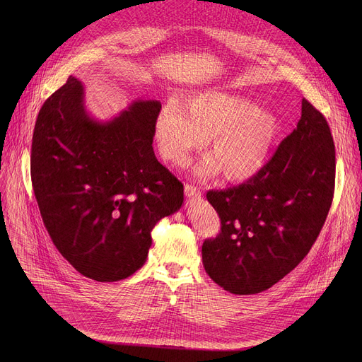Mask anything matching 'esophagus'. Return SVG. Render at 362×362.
Here are the masks:
<instances>
[{"mask_svg":"<svg viewBox=\"0 0 362 362\" xmlns=\"http://www.w3.org/2000/svg\"><path fill=\"white\" fill-rule=\"evenodd\" d=\"M201 194H202V192H201L199 187H197V186H194V185H189V183L185 185V195H186L187 198H199Z\"/></svg>","mask_w":362,"mask_h":362,"instance_id":"obj_1","label":"esophagus"}]
</instances>
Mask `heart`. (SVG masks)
<instances>
[{"instance_id": "b5f03b06", "label": "heart", "mask_w": 362, "mask_h": 362, "mask_svg": "<svg viewBox=\"0 0 362 362\" xmlns=\"http://www.w3.org/2000/svg\"><path fill=\"white\" fill-rule=\"evenodd\" d=\"M279 133L272 112L259 110L238 93L206 90L189 100L187 108L167 101L156 120V139L164 160L186 165L194 151L211 138L210 152L197 171L213 177L223 170L226 180L242 183L254 179L267 164Z\"/></svg>"}]
</instances>
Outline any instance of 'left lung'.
Returning <instances> with one entry per match:
<instances>
[{
  "instance_id": "left-lung-1",
  "label": "left lung",
  "mask_w": 362,
  "mask_h": 362,
  "mask_svg": "<svg viewBox=\"0 0 362 362\" xmlns=\"http://www.w3.org/2000/svg\"><path fill=\"white\" fill-rule=\"evenodd\" d=\"M334 156L326 117L303 98L296 129L254 179L206 192L221 230L204 240L202 264L218 286L259 293L305 258L332 206Z\"/></svg>"
}]
</instances>
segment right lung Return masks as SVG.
<instances>
[{
    "label": "right lung",
    "mask_w": 362,
    "mask_h": 362,
    "mask_svg": "<svg viewBox=\"0 0 362 362\" xmlns=\"http://www.w3.org/2000/svg\"><path fill=\"white\" fill-rule=\"evenodd\" d=\"M160 110V101L138 100L97 122L85 110L82 83L70 76L37 114L35 198L55 248L85 277L107 283L138 272L154 226L182 206V182L152 149Z\"/></svg>",
    "instance_id": "add662e5"
}]
</instances>
